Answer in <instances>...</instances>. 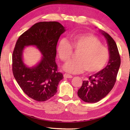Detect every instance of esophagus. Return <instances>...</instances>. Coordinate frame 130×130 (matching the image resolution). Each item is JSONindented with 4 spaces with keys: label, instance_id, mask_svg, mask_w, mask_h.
Listing matches in <instances>:
<instances>
[{
    "label": "esophagus",
    "instance_id": "obj_1",
    "mask_svg": "<svg viewBox=\"0 0 130 130\" xmlns=\"http://www.w3.org/2000/svg\"><path fill=\"white\" fill-rule=\"evenodd\" d=\"M63 77H64L65 78H71L73 77V76H72L71 74H69L68 73H65L64 74H63Z\"/></svg>",
    "mask_w": 130,
    "mask_h": 130
}]
</instances>
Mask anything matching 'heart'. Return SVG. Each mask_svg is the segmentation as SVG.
Listing matches in <instances>:
<instances>
[{
  "instance_id": "1",
  "label": "heart",
  "mask_w": 130,
  "mask_h": 130,
  "mask_svg": "<svg viewBox=\"0 0 130 130\" xmlns=\"http://www.w3.org/2000/svg\"><path fill=\"white\" fill-rule=\"evenodd\" d=\"M78 52L76 60L69 61L63 67L71 73H80L85 70L92 73L100 71L108 61L109 52L93 34L86 33L74 36L71 45L65 39L60 41L57 46L59 57L63 62L71 59L73 50Z\"/></svg>"
}]
</instances>
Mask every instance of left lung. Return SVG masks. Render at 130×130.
Instances as JSON below:
<instances>
[{"mask_svg":"<svg viewBox=\"0 0 130 130\" xmlns=\"http://www.w3.org/2000/svg\"><path fill=\"white\" fill-rule=\"evenodd\" d=\"M107 40L109 52V60L104 69L83 81L77 94L84 102L96 103L105 98L115 85L121 60L116 43L109 34L102 32Z\"/></svg>","mask_w":130,"mask_h":130,"instance_id":"1","label":"left lung"}]
</instances>
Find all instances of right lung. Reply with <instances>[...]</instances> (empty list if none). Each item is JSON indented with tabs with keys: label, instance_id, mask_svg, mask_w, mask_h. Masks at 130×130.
Instances as JSON below:
<instances>
[{
	"label": "right lung",
	"instance_id": "obj_1",
	"mask_svg": "<svg viewBox=\"0 0 130 130\" xmlns=\"http://www.w3.org/2000/svg\"><path fill=\"white\" fill-rule=\"evenodd\" d=\"M65 31L58 22L36 23L19 37L12 56L13 75L24 93L38 102H45L57 92V86L63 78L55 60L59 38ZM35 45L43 54L40 63L31 68L22 61L25 45Z\"/></svg>",
	"mask_w": 130,
	"mask_h": 130
}]
</instances>
